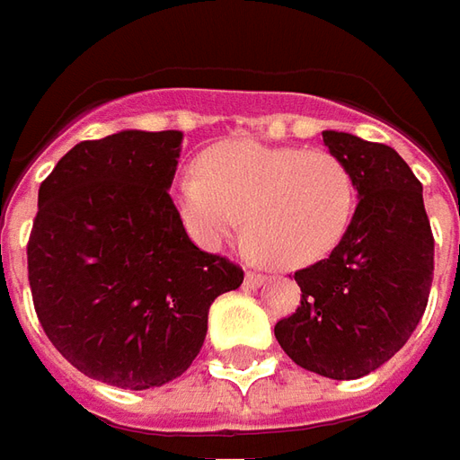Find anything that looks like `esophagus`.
Returning a JSON list of instances; mask_svg holds the SVG:
<instances>
[{
  "label": "esophagus",
  "instance_id": "obj_1",
  "mask_svg": "<svg viewBox=\"0 0 460 460\" xmlns=\"http://www.w3.org/2000/svg\"><path fill=\"white\" fill-rule=\"evenodd\" d=\"M267 282V277L265 275H260V272H247L245 275V285L250 289H257V288H262Z\"/></svg>",
  "mask_w": 460,
  "mask_h": 460
}]
</instances>
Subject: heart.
I'll return each instance as SVG.
<instances>
[{
    "instance_id": "1",
    "label": "heart",
    "mask_w": 460,
    "mask_h": 460,
    "mask_svg": "<svg viewBox=\"0 0 460 460\" xmlns=\"http://www.w3.org/2000/svg\"><path fill=\"white\" fill-rule=\"evenodd\" d=\"M172 200L203 247L230 240L245 215L252 255L302 270L340 247L357 208V183L349 165L327 151L237 138L208 148L198 172L172 183Z\"/></svg>"
}]
</instances>
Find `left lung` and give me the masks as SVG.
<instances>
[{
    "instance_id": "left-lung-1",
    "label": "left lung",
    "mask_w": 460,
    "mask_h": 460,
    "mask_svg": "<svg viewBox=\"0 0 460 460\" xmlns=\"http://www.w3.org/2000/svg\"><path fill=\"white\" fill-rule=\"evenodd\" d=\"M324 146L349 165L359 203L340 247L295 272L302 299L275 337L289 359L327 379H359L402 349L433 279V235L419 178L384 143L340 131Z\"/></svg>"
}]
</instances>
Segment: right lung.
<instances>
[{
	"instance_id": "right-lung-1",
	"label": "right lung",
	"mask_w": 460,
	"mask_h": 460,
	"mask_svg": "<svg viewBox=\"0 0 460 460\" xmlns=\"http://www.w3.org/2000/svg\"><path fill=\"white\" fill-rule=\"evenodd\" d=\"M181 143V131L81 141L39 188L27 245L39 322L81 374L120 389L181 376L215 297L245 277L185 233L168 193Z\"/></svg>"
}]
</instances>
